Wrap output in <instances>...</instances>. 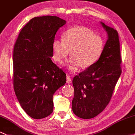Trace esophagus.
I'll use <instances>...</instances> for the list:
<instances>
[{
	"label": "esophagus",
	"mask_w": 135,
	"mask_h": 135,
	"mask_svg": "<svg viewBox=\"0 0 135 135\" xmlns=\"http://www.w3.org/2000/svg\"><path fill=\"white\" fill-rule=\"evenodd\" d=\"M71 81V80L70 76H69V75H67V79H66V82H67V84L70 83Z\"/></svg>",
	"instance_id": "esophagus-1"
}]
</instances>
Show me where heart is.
<instances>
[{"label":"heart","instance_id":"obj_1","mask_svg":"<svg viewBox=\"0 0 135 135\" xmlns=\"http://www.w3.org/2000/svg\"><path fill=\"white\" fill-rule=\"evenodd\" d=\"M104 50V39L85 27L76 26L64 33L62 39H56L52 44L54 60L64 63L70 54L68 63L70 71H76L80 66L89 68L95 64Z\"/></svg>","mask_w":135,"mask_h":135}]
</instances>
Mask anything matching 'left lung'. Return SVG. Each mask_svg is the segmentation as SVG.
I'll use <instances>...</instances> for the list:
<instances>
[{
    "label": "left lung",
    "mask_w": 135,
    "mask_h": 135,
    "mask_svg": "<svg viewBox=\"0 0 135 135\" xmlns=\"http://www.w3.org/2000/svg\"><path fill=\"white\" fill-rule=\"evenodd\" d=\"M100 23L108 33L102 56L73 79L75 94L72 109L75 115L84 119L94 118L105 108L122 73L118 32Z\"/></svg>",
    "instance_id": "obj_1"
}]
</instances>
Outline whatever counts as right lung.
I'll return each mask as SVG.
<instances>
[{
  "label": "right lung",
  "mask_w": 135,
  "mask_h": 135,
  "mask_svg": "<svg viewBox=\"0 0 135 135\" xmlns=\"http://www.w3.org/2000/svg\"><path fill=\"white\" fill-rule=\"evenodd\" d=\"M66 23L56 16L34 17L14 46V90L22 108L34 119L52 113L53 95L66 82V73L51 59L56 31Z\"/></svg>",
  "instance_id": "1"
}]
</instances>
